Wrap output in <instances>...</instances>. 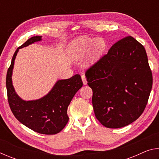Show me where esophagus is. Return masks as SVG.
Here are the masks:
<instances>
[{
	"mask_svg": "<svg viewBox=\"0 0 159 159\" xmlns=\"http://www.w3.org/2000/svg\"><path fill=\"white\" fill-rule=\"evenodd\" d=\"M81 79L83 80V85H87V80H86V77L84 74L81 75Z\"/></svg>",
	"mask_w": 159,
	"mask_h": 159,
	"instance_id": "34e87169",
	"label": "esophagus"
}]
</instances>
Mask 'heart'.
<instances>
[{"label":"heart","mask_w":159,"mask_h":159,"mask_svg":"<svg viewBox=\"0 0 159 159\" xmlns=\"http://www.w3.org/2000/svg\"><path fill=\"white\" fill-rule=\"evenodd\" d=\"M105 48V41L100 38L81 36L70 43L67 52L69 57L73 60H80L88 52L85 60V65L91 66L99 60Z\"/></svg>","instance_id":"b5f03b06"}]
</instances>
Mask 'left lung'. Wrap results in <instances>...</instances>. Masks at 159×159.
Here are the masks:
<instances>
[{"mask_svg":"<svg viewBox=\"0 0 159 159\" xmlns=\"http://www.w3.org/2000/svg\"><path fill=\"white\" fill-rule=\"evenodd\" d=\"M95 115L102 125L119 128L143 113L152 88V74L143 45L123 38L86 71Z\"/></svg>","mask_w":159,"mask_h":159,"instance_id":"1","label":"left lung"}]
</instances>
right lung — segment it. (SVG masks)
<instances>
[{
	"instance_id": "obj_1",
	"label": "right lung",
	"mask_w": 159,
	"mask_h": 159,
	"mask_svg": "<svg viewBox=\"0 0 159 159\" xmlns=\"http://www.w3.org/2000/svg\"><path fill=\"white\" fill-rule=\"evenodd\" d=\"M41 41V36L31 37L15 51L7 72V99L12 114L21 123L36 133L55 134L68 123L67 108L83 86V82L80 75L76 74L68 79L58 80L50 92L41 98L29 101L21 99L15 92L12 80L16 56L21 48Z\"/></svg>"
}]
</instances>
